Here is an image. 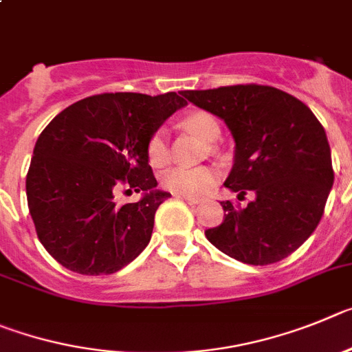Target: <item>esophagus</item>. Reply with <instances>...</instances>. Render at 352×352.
<instances>
[{"instance_id": "obj_1", "label": "esophagus", "mask_w": 352, "mask_h": 352, "mask_svg": "<svg viewBox=\"0 0 352 352\" xmlns=\"http://www.w3.org/2000/svg\"><path fill=\"white\" fill-rule=\"evenodd\" d=\"M179 198L186 199V201H188L189 205H199V204H201V199H199V198H195V196H188V195H179Z\"/></svg>"}]
</instances>
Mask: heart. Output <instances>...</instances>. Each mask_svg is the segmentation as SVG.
<instances>
[{
  "label": "heart",
  "instance_id": "heart-1",
  "mask_svg": "<svg viewBox=\"0 0 352 352\" xmlns=\"http://www.w3.org/2000/svg\"><path fill=\"white\" fill-rule=\"evenodd\" d=\"M182 126L188 131L195 133L199 140L210 142L217 140L219 137V124L214 117L207 112H192L184 117ZM147 157L154 166H163L170 160V147H168V135L166 129L160 128L151 135L147 142ZM219 175L214 168L208 166H198V168H184V166H173L163 172L161 175V184L163 188L175 195H188V196H201L210 191L215 186Z\"/></svg>",
  "mask_w": 352,
  "mask_h": 352
}]
</instances>
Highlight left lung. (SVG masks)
<instances>
[{
	"instance_id": "1",
	"label": "left lung",
	"mask_w": 352,
	"mask_h": 352,
	"mask_svg": "<svg viewBox=\"0 0 352 352\" xmlns=\"http://www.w3.org/2000/svg\"><path fill=\"white\" fill-rule=\"evenodd\" d=\"M223 119L235 140L226 186L256 198L245 208L221 201L224 219L205 231L221 252L247 265L287 258L312 235L333 186L330 144L312 110L268 85L180 91Z\"/></svg>"
}]
</instances>
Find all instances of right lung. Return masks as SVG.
<instances>
[{
    "label": "right lung",
    "mask_w": 352,
    "mask_h": 352,
    "mask_svg": "<svg viewBox=\"0 0 352 352\" xmlns=\"http://www.w3.org/2000/svg\"><path fill=\"white\" fill-rule=\"evenodd\" d=\"M188 105L177 93H107L77 101L38 137L26 177L36 235L63 267L82 275L121 270L147 247L154 214L170 192L156 189L147 142ZM121 187L142 191L119 204Z\"/></svg>",
    "instance_id": "add662e5"
}]
</instances>
